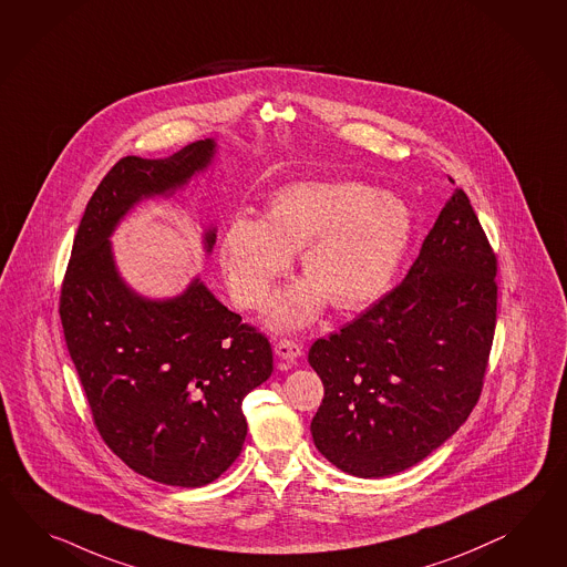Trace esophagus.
I'll list each match as a JSON object with an SVG mask.
<instances>
[{"instance_id":"obj_1","label":"esophagus","mask_w":567,"mask_h":567,"mask_svg":"<svg viewBox=\"0 0 567 567\" xmlns=\"http://www.w3.org/2000/svg\"><path fill=\"white\" fill-rule=\"evenodd\" d=\"M275 352H277L278 357L282 360H297L303 354V346L299 344V342H295V340L285 338V340L278 342Z\"/></svg>"}]
</instances>
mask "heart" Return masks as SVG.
<instances>
[{
    "instance_id": "b5f03b06",
    "label": "heart",
    "mask_w": 567,
    "mask_h": 567,
    "mask_svg": "<svg viewBox=\"0 0 567 567\" xmlns=\"http://www.w3.org/2000/svg\"><path fill=\"white\" fill-rule=\"evenodd\" d=\"M412 235V210L395 194L362 182H295L278 188L262 219L237 215L219 241L235 301L260 309L301 249L305 280L275 303L270 323L297 330L328 301L338 311L374 303L400 268Z\"/></svg>"
}]
</instances>
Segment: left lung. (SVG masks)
I'll list each match as a JSON object with an SVG mask.
<instances>
[{
  "mask_svg": "<svg viewBox=\"0 0 567 567\" xmlns=\"http://www.w3.org/2000/svg\"><path fill=\"white\" fill-rule=\"evenodd\" d=\"M497 260L467 194H455L395 289L309 350L323 383L319 453L357 477L414 467L480 400L496 330Z\"/></svg>",
  "mask_w": 567,
  "mask_h": 567,
  "instance_id": "1",
  "label": "left lung"
}]
</instances>
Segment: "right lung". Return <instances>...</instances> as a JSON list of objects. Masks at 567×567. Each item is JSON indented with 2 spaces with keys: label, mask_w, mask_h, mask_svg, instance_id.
<instances>
[{
  "label": "right lung",
  "mask_w": 567,
  "mask_h": 567,
  "mask_svg": "<svg viewBox=\"0 0 567 567\" xmlns=\"http://www.w3.org/2000/svg\"><path fill=\"white\" fill-rule=\"evenodd\" d=\"M215 138L166 159L126 155L92 194L73 239L59 316L100 436L153 482L200 487L241 453V401L272 374V348L194 278L172 299L126 285L111 235L145 198L172 196L210 166ZM217 229H205L210 254Z\"/></svg>",
  "instance_id": "obj_1"
}]
</instances>
